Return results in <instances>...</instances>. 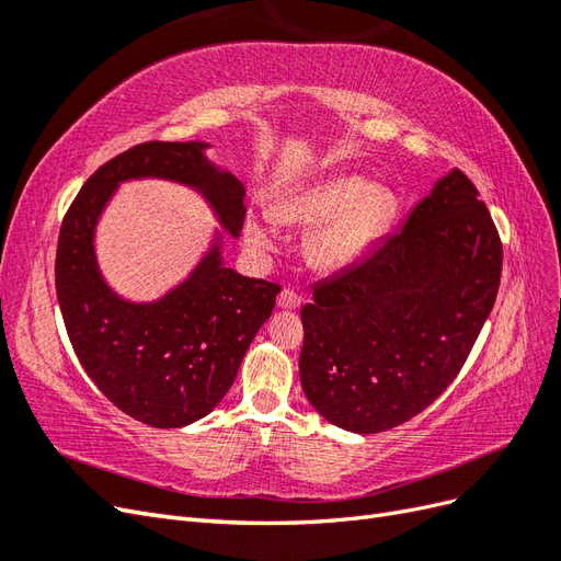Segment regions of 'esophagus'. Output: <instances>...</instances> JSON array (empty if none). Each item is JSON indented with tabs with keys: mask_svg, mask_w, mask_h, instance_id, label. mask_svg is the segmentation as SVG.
Here are the masks:
<instances>
[{
	"mask_svg": "<svg viewBox=\"0 0 561 561\" xmlns=\"http://www.w3.org/2000/svg\"><path fill=\"white\" fill-rule=\"evenodd\" d=\"M299 304H301V297L295 290H290V287H285V290L278 295V307L280 309H297Z\"/></svg>",
	"mask_w": 561,
	"mask_h": 561,
	"instance_id": "obj_1",
	"label": "esophagus"
}]
</instances>
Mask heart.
<instances>
[{
  "label": "heart",
  "mask_w": 561,
  "mask_h": 561,
  "mask_svg": "<svg viewBox=\"0 0 561 561\" xmlns=\"http://www.w3.org/2000/svg\"><path fill=\"white\" fill-rule=\"evenodd\" d=\"M390 196L363 178H334L318 182L285 203L287 222L316 225L309 241L311 260L322 268H342L355 262L381 233L390 217ZM250 241L268 245L271 231L264 225H250Z\"/></svg>",
  "instance_id": "b5f03b06"
}]
</instances>
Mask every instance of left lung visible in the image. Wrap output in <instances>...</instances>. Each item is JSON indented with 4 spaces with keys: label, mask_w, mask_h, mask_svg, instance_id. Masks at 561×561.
<instances>
[{
    "label": "left lung",
    "mask_w": 561,
    "mask_h": 561,
    "mask_svg": "<svg viewBox=\"0 0 561 561\" xmlns=\"http://www.w3.org/2000/svg\"><path fill=\"white\" fill-rule=\"evenodd\" d=\"M503 245L454 168L360 262L301 309L299 379L320 416L381 433L426 410L461 371L494 309Z\"/></svg>",
    "instance_id": "1"
}]
</instances>
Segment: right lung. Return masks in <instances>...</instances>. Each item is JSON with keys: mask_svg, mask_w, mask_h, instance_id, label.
<instances>
[{"mask_svg": "<svg viewBox=\"0 0 561 561\" xmlns=\"http://www.w3.org/2000/svg\"><path fill=\"white\" fill-rule=\"evenodd\" d=\"M208 142H142L114 157L81 186L56 252V293L72 348L114 407L151 428H182L227 396L250 342L274 311L276 283L236 274L219 239L190 278L157 301L135 304L105 283L95 227L116 186L159 178L192 186L233 239L243 229L245 186L219 171Z\"/></svg>", "mask_w": 561, "mask_h": 561, "instance_id": "add662e5", "label": "right lung"}]
</instances>
